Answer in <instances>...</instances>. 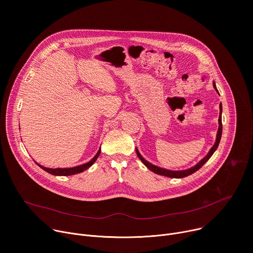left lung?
Instances as JSON below:
<instances>
[{
  "label": "left lung",
  "mask_w": 253,
  "mask_h": 253,
  "mask_svg": "<svg viewBox=\"0 0 253 253\" xmlns=\"http://www.w3.org/2000/svg\"><path fill=\"white\" fill-rule=\"evenodd\" d=\"M213 87L214 89L218 92L217 88H216L215 86V83L213 82ZM219 94V92H218ZM219 109H220V113H219V118H218V121H219V128H218V132H217V136H216V142L213 145V147L210 149V151L208 152V154L199 162L197 163L195 166H193L192 168L190 169H187V170H182V171H171V170H166V169H163V168H160V167H157L155 165H152L151 163H149L148 161H146L145 159H144L140 153L138 152V150H136V153H137V156L139 157V159L144 163V165H145L148 169H150L151 171H153L154 173L156 174H159V175H163V176H167V177H172V178H183V177H186L188 175H191L192 173L196 172L198 169H200L207 161L208 159L212 156V154L214 153V151L217 149L218 145H219V142H220V139H221V134H222V121H221V112H222V105L220 104L219 105Z\"/></svg>",
  "instance_id": "8db88e82"
}]
</instances>
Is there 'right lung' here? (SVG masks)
I'll list each match as a JSON object with an SVG mask.
<instances>
[{"mask_svg": "<svg viewBox=\"0 0 253 253\" xmlns=\"http://www.w3.org/2000/svg\"><path fill=\"white\" fill-rule=\"evenodd\" d=\"M100 152H101V149H99V151L97 152V154L94 156V158L89 161L88 163L86 164H83V165H80V166H76V167H73V168H56V169H52V168H46V167H43L41 165H39L43 170H45L46 172L52 174V175H59V176H68V175H74V174H78V173H81L83 172L84 170L88 169L98 158V156L100 155Z\"/></svg>", "mask_w": 253, "mask_h": 253, "instance_id": "obj_1", "label": "right lung"}]
</instances>
